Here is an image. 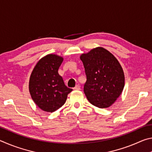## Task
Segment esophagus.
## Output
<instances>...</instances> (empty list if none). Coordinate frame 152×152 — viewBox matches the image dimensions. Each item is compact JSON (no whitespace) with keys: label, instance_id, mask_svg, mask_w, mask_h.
Returning <instances> with one entry per match:
<instances>
[{"label":"esophagus","instance_id":"1","mask_svg":"<svg viewBox=\"0 0 152 152\" xmlns=\"http://www.w3.org/2000/svg\"><path fill=\"white\" fill-rule=\"evenodd\" d=\"M74 90H77V91H79V90H80V86L79 84H77V85L74 88Z\"/></svg>","mask_w":152,"mask_h":152}]
</instances>
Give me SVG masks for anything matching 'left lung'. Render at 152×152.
Instances as JSON below:
<instances>
[{"label": "left lung", "mask_w": 152, "mask_h": 152, "mask_svg": "<svg viewBox=\"0 0 152 152\" xmlns=\"http://www.w3.org/2000/svg\"><path fill=\"white\" fill-rule=\"evenodd\" d=\"M80 60L86 77L84 92L87 99L99 108L110 107L124 88V73L119 61L102 48L84 53Z\"/></svg>", "instance_id": "1"}]
</instances>
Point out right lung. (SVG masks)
I'll list each match as a JSON object with an SVG mask.
<instances>
[{
	"label": "right lung",
	"instance_id": "obj_1",
	"mask_svg": "<svg viewBox=\"0 0 152 152\" xmlns=\"http://www.w3.org/2000/svg\"><path fill=\"white\" fill-rule=\"evenodd\" d=\"M63 58L49 54L41 59L31 74L29 92L35 103L46 112L55 111L66 102L72 89L64 84L58 69Z\"/></svg>",
	"mask_w": 152,
	"mask_h": 152
}]
</instances>
